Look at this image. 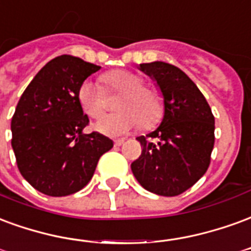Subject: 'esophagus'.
Instances as JSON below:
<instances>
[{"label": "esophagus", "mask_w": 251, "mask_h": 251, "mask_svg": "<svg viewBox=\"0 0 251 251\" xmlns=\"http://www.w3.org/2000/svg\"><path fill=\"white\" fill-rule=\"evenodd\" d=\"M124 142H126L124 139H118V140H115V142H113V144H115L116 147H120L122 144H124Z\"/></svg>", "instance_id": "1"}]
</instances>
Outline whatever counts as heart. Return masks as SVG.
Returning a JSON list of instances; mask_svg holds the SVG:
<instances>
[{"mask_svg": "<svg viewBox=\"0 0 251 251\" xmlns=\"http://www.w3.org/2000/svg\"><path fill=\"white\" fill-rule=\"evenodd\" d=\"M107 92L122 93L116 107L123 109L109 115L96 124V129L105 135L118 136L140 126L151 129L164 116V98L156 88L144 85V78L138 73L116 69L103 76ZM78 103L89 118L100 119L107 109V96L96 81L85 80L78 87Z\"/></svg>", "mask_w": 251, "mask_h": 251, "instance_id": "b5f03b06", "label": "heart"}]
</instances>
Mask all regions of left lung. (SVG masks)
I'll return each mask as SVG.
<instances>
[{
  "mask_svg": "<svg viewBox=\"0 0 251 251\" xmlns=\"http://www.w3.org/2000/svg\"><path fill=\"white\" fill-rule=\"evenodd\" d=\"M140 69L160 88L164 116L153 132L136 139L143 150L131 170L148 191L176 197L207 171L215 140L214 115L198 87L178 67L155 61L140 64Z\"/></svg>",
  "mask_w": 251,
  "mask_h": 251,
  "instance_id": "1",
  "label": "left lung"
}]
</instances>
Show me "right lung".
Segmentation results:
<instances>
[{"label":"right lung","mask_w":251,"mask_h":251,"mask_svg":"<svg viewBox=\"0 0 251 251\" xmlns=\"http://www.w3.org/2000/svg\"><path fill=\"white\" fill-rule=\"evenodd\" d=\"M100 67L63 54L34 76L12 118V147L20 173L49 197L80 191L100 156L113 147L101 133H83L89 123L78 103L84 80Z\"/></svg>","instance_id":"add662e5"}]
</instances>
